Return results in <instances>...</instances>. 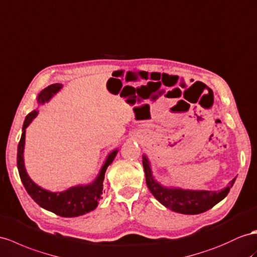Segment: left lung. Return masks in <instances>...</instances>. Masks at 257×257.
I'll return each mask as SVG.
<instances>
[{
	"label": "left lung",
	"mask_w": 257,
	"mask_h": 257,
	"mask_svg": "<svg viewBox=\"0 0 257 257\" xmlns=\"http://www.w3.org/2000/svg\"><path fill=\"white\" fill-rule=\"evenodd\" d=\"M142 164L144 173H146L147 186L151 193L164 206L180 214L196 215L206 212L209 208L215 206L217 203L225 199L235 181V178H233L232 181H230L229 186L223 188L220 191L170 188L162 186L154 178L147 155L142 156Z\"/></svg>",
	"instance_id": "1"
}]
</instances>
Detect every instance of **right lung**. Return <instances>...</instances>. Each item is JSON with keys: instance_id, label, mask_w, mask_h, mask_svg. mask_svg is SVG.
Segmentation results:
<instances>
[{"instance_id": "obj_1", "label": "right lung", "mask_w": 257, "mask_h": 257, "mask_svg": "<svg viewBox=\"0 0 257 257\" xmlns=\"http://www.w3.org/2000/svg\"><path fill=\"white\" fill-rule=\"evenodd\" d=\"M63 88L62 83H54L43 89L38 94L37 102L38 104H44L49 102L58 91ZM39 113L38 109L32 110L26 116V119L23 124V134L21 141L17 149V167L18 173L21 176V179L25 189L27 190L28 194L32 197L38 205L42 208L50 210L62 217H77L87 214L91 210L96 208L98 201L103 194V181L105 172L107 167L113 163L115 156L118 153V150H114L108 154L106 161L103 164L100 173L96 176V178L88 185H78L71 187L62 192H51L49 190H45L38 186L37 183L31 180L26 172L25 162H24V150H25V139H26V128H27L31 121L35 119Z\"/></svg>"}]
</instances>
